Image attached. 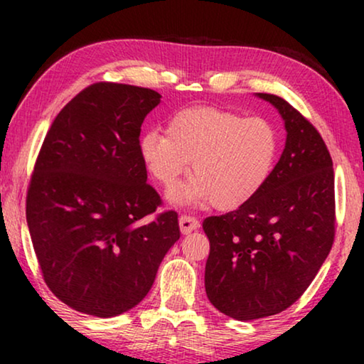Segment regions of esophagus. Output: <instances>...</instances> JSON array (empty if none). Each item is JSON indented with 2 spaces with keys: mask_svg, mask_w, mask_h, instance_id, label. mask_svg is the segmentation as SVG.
Returning <instances> with one entry per match:
<instances>
[{
  "mask_svg": "<svg viewBox=\"0 0 364 364\" xmlns=\"http://www.w3.org/2000/svg\"><path fill=\"white\" fill-rule=\"evenodd\" d=\"M178 227H181V232L183 235H187V233L197 230L200 227V223L192 215H181V218H178Z\"/></svg>",
  "mask_w": 364,
  "mask_h": 364,
  "instance_id": "34e87169",
  "label": "esophagus"
}]
</instances>
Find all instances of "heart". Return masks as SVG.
Here are the masks:
<instances>
[{
  "instance_id": "heart-1",
  "label": "heart",
  "mask_w": 364,
  "mask_h": 364,
  "mask_svg": "<svg viewBox=\"0 0 364 364\" xmlns=\"http://www.w3.org/2000/svg\"><path fill=\"white\" fill-rule=\"evenodd\" d=\"M137 147L149 173L164 187L173 186L192 162L196 176L168 192L173 203L212 202L218 210H235L252 202L270 181L280 132L267 117L192 106L168 117L167 132H144Z\"/></svg>"
}]
</instances>
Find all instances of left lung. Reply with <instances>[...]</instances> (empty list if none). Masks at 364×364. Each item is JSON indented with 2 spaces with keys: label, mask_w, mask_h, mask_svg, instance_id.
<instances>
[{
  "label": "left lung",
  "mask_w": 364,
  "mask_h": 364,
  "mask_svg": "<svg viewBox=\"0 0 364 364\" xmlns=\"http://www.w3.org/2000/svg\"><path fill=\"white\" fill-rule=\"evenodd\" d=\"M285 122L280 161L263 191L237 210L208 217V300L240 321L277 315L300 298L335 238V173L320 132L285 99L258 92Z\"/></svg>",
  "instance_id": "1"
}]
</instances>
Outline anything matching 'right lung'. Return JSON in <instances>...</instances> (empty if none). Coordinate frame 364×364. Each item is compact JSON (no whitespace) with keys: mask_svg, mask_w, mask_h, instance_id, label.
Returning a JSON list of instances; mask_svg holds the SVG:
<instances>
[{"mask_svg":"<svg viewBox=\"0 0 364 364\" xmlns=\"http://www.w3.org/2000/svg\"><path fill=\"white\" fill-rule=\"evenodd\" d=\"M147 87L96 82L69 101L44 137L26 220L44 282L63 303L109 318L144 300L181 238L139 156L144 119L161 102Z\"/></svg>","mask_w":364,"mask_h":364,"instance_id":"obj_1","label":"right lung"}]
</instances>
